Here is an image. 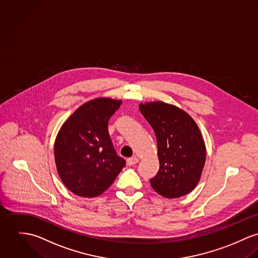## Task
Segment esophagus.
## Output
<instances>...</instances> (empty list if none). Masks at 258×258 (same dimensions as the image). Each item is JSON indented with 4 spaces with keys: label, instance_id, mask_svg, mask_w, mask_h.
<instances>
[{
    "label": "esophagus",
    "instance_id": "1",
    "mask_svg": "<svg viewBox=\"0 0 258 258\" xmlns=\"http://www.w3.org/2000/svg\"><path fill=\"white\" fill-rule=\"evenodd\" d=\"M126 162H127V165L132 166V165H135V164H137V163L139 162V158H138V157H136V156H134V157L127 158Z\"/></svg>",
    "mask_w": 258,
    "mask_h": 258
}]
</instances>
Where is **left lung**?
<instances>
[{
  "instance_id": "obj_1",
  "label": "left lung",
  "mask_w": 258,
  "mask_h": 258,
  "mask_svg": "<svg viewBox=\"0 0 258 258\" xmlns=\"http://www.w3.org/2000/svg\"><path fill=\"white\" fill-rule=\"evenodd\" d=\"M157 140L159 170L151 187L165 198L194 190L206 161V146L195 120L183 110L163 102L140 105Z\"/></svg>"
}]
</instances>
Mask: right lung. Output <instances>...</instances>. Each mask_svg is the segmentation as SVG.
<instances>
[{"label": "right lung", "mask_w": 258, "mask_h": 258, "mask_svg": "<svg viewBox=\"0 0 258 258\" xmlns=\"http://www.w3.org/2000/svg\"><path fill=\"white\" fill-rule=\"evenodd\" d=\"M121 101L99 98L79 107L63 123L54 144L57 172L75 195H101L125 166L115 152L108 131L109 119Z\"/></svg>", "instance_id": "obj_1"}]
</instances>
